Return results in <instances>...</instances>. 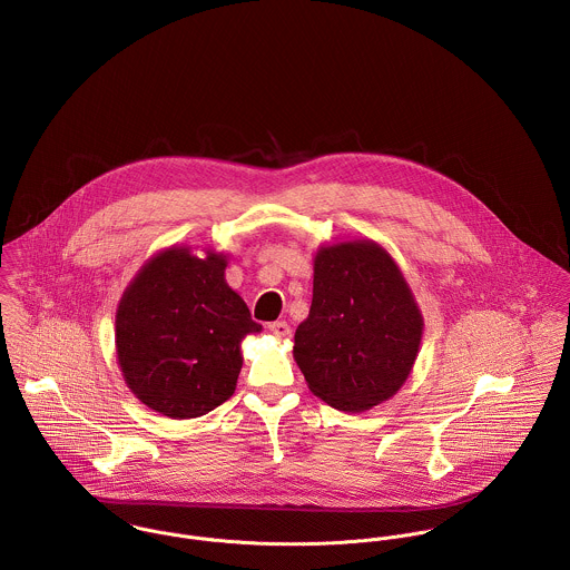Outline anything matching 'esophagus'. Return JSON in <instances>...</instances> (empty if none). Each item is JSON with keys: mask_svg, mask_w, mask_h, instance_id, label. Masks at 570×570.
Instances as JSON below:
<instances>
[{"mask_svg": "<svg viewBox=\"0 0 570 570\" xmlns=\"http://www.w3.org/2000/svg\"><path fill=\"white\" fill-rule=\"evenodd\" d=\"M268 330H271V334L277 336V338L291 336V325H288L286 321H273V323H268Z\"/></svg>", "mask_w": 570, "mask_h": 570, "instance_id": "1", "label": "esophagus"}]
</instances>
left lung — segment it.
<instances>
[{
	"label": "left lung",
	"instance_id": "1",
	"mask_svg": "<svg viewBox=\"0 0 570 570\" xmlns=\"http://www.w3.org/2000/svg\"><path fill=\"white\" fill-rule=\"evenodd\" d=\"M424 318L393 257L374 240L321 247L295 361L330 406L361 413L393 397L417 358Z\"/></svg>",
	"mask_w": 570,
	"mask_h": 570
}]
</instances>
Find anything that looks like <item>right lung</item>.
Instances as JSON below:
<instances>
[{"label":"right lung","instance_id":"obj_1","mask_svg":"<svg viewBox=\"0 0 570 570\" xmlns=\"http://www.w3.org/2000/svg\"><path fill=\"white\" fill-rule=\"evenodd\" d=\"M227 255L173 247L150 257L116 313V350L128 389L148 409L200 417L236 391L240 343L259 332L225 282Z\"/></svg>","mask_w":570,"mask_h":570}]
</instances>
